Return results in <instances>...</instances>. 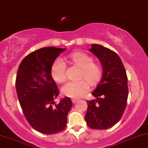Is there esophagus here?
I'll list each match as a JSON object with an SVG mask.
<instances>
[{
	"mask_svg": "<svg viewBox=\"0 0 148 148\" xmlns=\"http://www.w3.org/2000/svg\"><path fill=\"white\" fill-rule=\"evenodd\" d=\"M71 101H72L73 104H74V103H77V102L79 101V100H78V99H72V100H71Z\"/></svg>",
	"mask_w": 148,
	"mask_h": 148,
	"instance_id": "34e87169",
	"label": "esophagus"
}]
</instances>
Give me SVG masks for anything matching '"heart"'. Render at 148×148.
I'll use <instances>...</instances> for the list:
<instances>
[{"instance_id":"1","label":"heart","mask_w":148,"mask_h":148,"mask_svg":"<svg viewBox=\"0 0 148 148\" xmlns=\"http://www.w3.org/2000/svg\"><path fill=\"white\" fill-rule=\"evenodd\" d=\"M68 58L71 64L81 68L80 79H85L68 82L62 87V91L64 95L69 98H81L88 91L90 84L92 86H95L100 83L103 77V69L100 64L93 62L92 57L83 52L71 53ZM51 75L56 82L60 84L66 81V64L60 58L53 62Z\"/></svg>"}]
</instances>
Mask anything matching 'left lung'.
<instances>
[{
    "mask_svg": "<svg viewBox=\"0 0 148 148\" xmlns=\"http://www.w3.org/2000/svg\"><path fill=\"white\" fill-rule=\"evenodd\" d=\"M100 60L103 77L92 92L96 99L87 101L85 119L93 129L112 127L122 116L128 99V79L122 61L115 52L98 44L89 49Z\"/></svg>",
    "mask_w": 148,
    "mask_h": 148,
    "instance_id": "8db88e82",
    "label": "left lung"
}]
</instances>
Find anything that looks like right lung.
Wrapping results in <instances>:
<instances>
[{"mask_svg": "<svg viewBox=\"0 0 148 148\" xmlns=\"http://www.w3.org/2000/svg\"><path fill=\"white\" fill-rule=\"evenodd\" d=\"M66 48L45 47L32 52L19 64L15 87L19 104L29 124L43 134L62 131L72 103L69 97L55 104L59 90L51 75L53 62Z\"/></svg>", "mask_w": 148, "mask_h": 148, "instance_id": "right-lung-1", "label": "right lung"}]
</instances>
